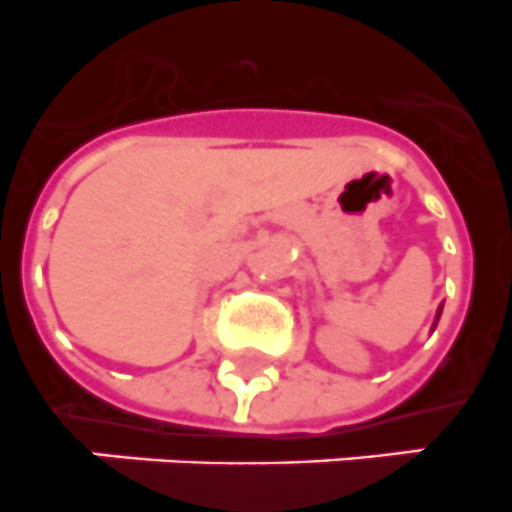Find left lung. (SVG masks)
Instances as JSON below:
<instances>
[{"mask_svg":"<svg viewBox=\"0 0 512 512\" xmlns=\"http://www.w3.org/2000/svg\"><path fill=\"white\" fill-rule=\"evenodd\" d=\"M441 308H444V303H441L439 311H436V319H434V326H431V329H436V324H439V319H441Z\"/></svg>","mask_w":512,"mask_h":512,"instance_id":"1","label":"left lung"}]
</instances>
